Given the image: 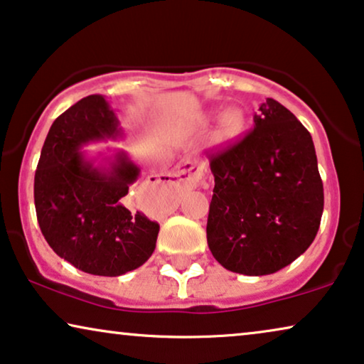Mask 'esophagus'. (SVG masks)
<instances>
[{
    "label": "esophagus",
    "instance_id": "obj_1",
    "mask_svg": "<svg viewBox=\"0 0 364 364\" xmlns=\"http://www.w3.org/2000/svg\"><path fill=\"white\" fill-rule=\"evenodd\" d=\"M203 174H205V164L201 163V159L188 156L178 164L174 181L183 188H196L203 181Z\"/></svg>",
    "mask_w": 364,
    "mask_h": 364
}]
</instances>
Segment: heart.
I'll list each match as a JSON object with an SVG mask.
<instances>
[{
	"instance_id": "b5f03b06",
	"label": "heart",
	"mask_w": 364,
	"mask_h": 364,
	"mask_svg": "<svg viewBox=\"0 0 364 364\" xmlns=\"http://www.w3.org/2000/svg\"><path fill=\"white\" fill-rule=\"evenodd\" d=\"M223 129H225L226 134H236L241 132L243 128V114H241L240 109H228L221 118Z\"/></svg>"
}]
</instances>
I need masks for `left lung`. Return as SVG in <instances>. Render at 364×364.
<instances>
[{
  "mask_svg": "<svg viewBox=\"0 0 364 364\" xmlns=\"http://www.w3.org/2000/svg\"><path fill=\"white\" fill-rule=\"evenodd\" d=\"M255 128L210 154L215 190L206 238L232 273L263 276L291 264L321 223L324 195L311 134L273 98Z\"/></svg>",
  "mask_w": 364,
  "mask_h": 364,
  "instance_id": "1",
  "label": "left lung"
}]
</instances>
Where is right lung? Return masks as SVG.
Returning a JSON list of instances; mask_svg holds the SVG:
<instances>
[{
    "label": "right lung",
    "mask_w": 364,
    "mask_h": 364,
    "mask_svg": "<svg viewBox=\"0 0 364 364\" xmlns=\"http://www.w3.org/2000/svg\"><path fill=\"white\" fill-rule=\"evenodd\" d=\"M121 134L108 101L86 96L51 124L35 173L36 216L48 245L75 268L96 276L136 269L156 248L158 223L123 203L139 168L123 151L109 169L96 168L80 151Z\"/></svg>",
    "instance_id": "right-lung-1"
}]
</instances>
